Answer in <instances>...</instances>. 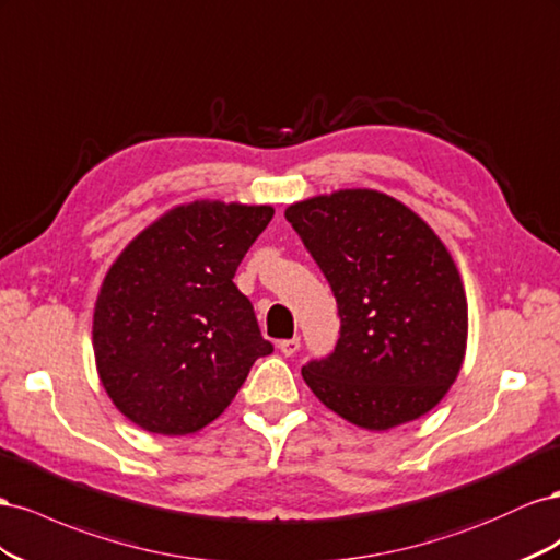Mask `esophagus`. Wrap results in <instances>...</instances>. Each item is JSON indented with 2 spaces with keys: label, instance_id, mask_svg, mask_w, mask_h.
Here are the masks:
<instances>
[{
  "label": "esophagus",
  "instance_id": "1",
  "mask_svg": "<svg viewBox=\"0 0 560 560\" xmlns=\"http://www.w3.org/2000/svg\"><path fill=\"white\" fill-rule=\"evenodd\" d=\"M279 349H281V354L283 357H293L295 351L300 349V338H291V340H281L279 342Z\"/></svg>",
  "mask_w": 560,
  "mask_h": 560
}]
</instances>
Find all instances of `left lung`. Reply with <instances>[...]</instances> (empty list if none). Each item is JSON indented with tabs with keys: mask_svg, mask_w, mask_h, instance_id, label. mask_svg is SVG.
I'll return each instance as SVG.
<instances>
[{
	"mask_svg": "<svg viewBox=\"0 0 560 560\" xmlns=\"http://www.w3.org/2000/svg\"><path fill=\"white\" fill-rule=\"evenodd\" d=\"M285 220L338 302L335 349L302 365L318 401L375 431L429 412L467 347V298L441 238L375 189L293 203Z\"/></svg>",
	"mask_w": 560,
	"mask_h": 560,
	"instance_id": "left-lung-1",
	"label": "left lung"
}]
</instances>
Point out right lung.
Here are the masks:
<instances>
[{"instance_id":"right-lung-1","label":"right lung","mask_w":560,"mask_h":560,"mask_svg":"<svg viewBox=\"0 0 560 560\" xmlns=\"http://www.w3.org/2000/svg\"><path fill=\"white\" fill-rule=\"evenodd\" d=\"M271 215V206H178L109 267L93 351L107 396L133 424L166 436L199 431L230 406L250 365L275 351L234 285Z\"/></svg>"}]
</instances>
